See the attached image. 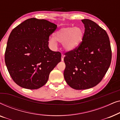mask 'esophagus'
<instances>
[{"instance_id":"obj_1","label":"esophagus","mask_w":120,"mask_h":120,"mask_svg":"<svg viewBox=\"0 0 120 120\" xmlns=\"http://www.w3.org/2000/svg\"><path fill=\"white\" fill-rule=\"evenodd\" d=\"M64 55L62 54V57H61L62 61H63V60H64Z\"/></svg>"}]
</instances>
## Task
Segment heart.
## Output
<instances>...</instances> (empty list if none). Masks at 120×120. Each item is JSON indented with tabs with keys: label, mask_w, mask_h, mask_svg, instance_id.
I'll use <instances>...</instances> for the list:
<instances>
[{
	"label": "heart",
	"mask_w": 120,
	"mask_h": 120,
	"mask_svg": "<svg viewBox=\"0 0 120 120\" xmlns=\"http://www.w3.org/2000/svg\"><path fill=\"white\" fill-rule=\"evenodd\" d=\"M53 37L56 40L64 43L63 46L65 50L71 51L78 47L82 41L83 30L80 27H64L57 31L53 34ZM55 40L53 38L50 39L49 43L51 45H56Z\"/></svg>",
	"instance_id": "heart-1"
}]
</instances>
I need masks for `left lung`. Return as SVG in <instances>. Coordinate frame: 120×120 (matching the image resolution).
I'll return each mask as SVG.
<instances>
[{"label": "left lung", "mask_w": 120, "mask_h": 120, "mask_svg": "<svg viewBox=\"0 0 120 120\" xmlns=\"http://www.w3.org/2000/svg\"><path fill=\"white\" fill-rule=\"evenodd\" d=\"M85 32L81 44L65 53L64 77L70 87L86 90L98 85L110 65L111 49L106 31L88 19H82Z\"/></svg>", "instance_id": "8db88e82"}]
</instances>
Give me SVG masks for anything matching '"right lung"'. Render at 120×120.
Here are the masks:
<instances>
[{
	"instance_id": "add662e5",
	"label": "right lung",
	"mask_w": 120,
	"mask_h": 120,
	"mask_svg": "<svg viewBox=\"0 0 120 120\" xmlns=\"http://www.w3.org/2000/svg\"><path fill=\"white\" fill-rule=\"evenodd\" d=\"M57 27L46 19L31 18L11 32L5 62L11 78L21 87L35 90L43 86L61 60L60 52L49 47V37Z\"/></svg>"
}]
</instances>
